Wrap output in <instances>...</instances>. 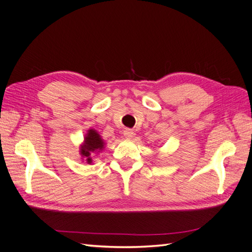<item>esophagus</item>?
Returning <instances> with one entry per match:
<instances>
[{"instance_id": "34e87169", "label": "esophagus", "mask_w": 252, "mask_h": 252, "mask_svg": "<svg viewBox=\"0 0 252 252\" xmlns=\"http://www.w3.org/2000/svg\"><path fill=\"white\" fill-rule=\"evenodd\" d=\"M123 134H124V136H125L126 139H131L134 133H133V131L131 130V129H125Z\"/></svg>"}]
</instances>
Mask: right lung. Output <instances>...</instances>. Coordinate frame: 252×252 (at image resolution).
<instances>
[{"label": "right lung", "instance_id": "obj_1", "mask_svg": "<svg viewBox=\"0 0 252 252\" xmlns=\"http://www.w3.org/2000/svg\"><path fill=\"white\" fill-rule=\"evenodd\" d=\"M105 148V142L102 136L94 128H90L87 130L84 141L80 145V155L82 159L86 161V163L91 164L94 161L93 158L95 155L100 154Z\"/></svg>", "mask_w": 252, "mask_h": 252}]
</instances>
